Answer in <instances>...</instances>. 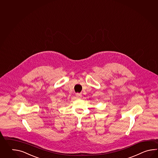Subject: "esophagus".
Wrapping results in <instances>:
<instances>
[{
	"label": "esophagus",
	"instance_id": "34e87169",
	"mask_svg": "<svg viewBox=\"0 0 158 158\" xmlns=\"http://www.w3.org/2000/svg\"><path fill=\"white\" fill-rule=\"evenodd\" d=\"M76 97L78 98H80L82 97V95H81V94H80V93H76Z\"/></svg>",
	"mask_w": 158,
	"mask_h": 158
}]
</instances>
